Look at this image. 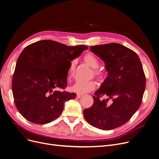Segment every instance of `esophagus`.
<instances>
[{
  "label": "esophagus",
  "mask_w": 159,
  "mask_h": 159,
  "mask_svg": "<svg viewBox=\"0 0 159 159\" xmlns=\"http://www.w3.org/2000/svg\"><path fill=\"white\" fill-rule=\"evenodd\" d=\"M82 97V95H80V94H77V97L78 98H81Z\"/></svg>",
  "instance_id": "34e87169"
}]
</instances>
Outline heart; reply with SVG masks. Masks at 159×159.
<instances>
[{
    "label": "heart",
    "mask_w": 159,
    "mask_h": 159,
    "mask_svg": "<svg viewBox=\"0 0 159 159\" xmlns=\"http://www.w3.org/2000/svg\"><path fill=\"white\" fill-rule=\"evenodd\" d=\"M84 59L91 68H92L93 69H97L98 68L99 61L97 59V58L93 54H86L84 57ZM75 64H76V61L75 60H73L71 62L68 71V78L70 79L73 77L74 75L75 70ZM93 73L95 76L97 77H102V74L99 71L95 70ZM95 83L93 80L77 81L70 87V89L73 93L82 95L93 90L95 88Z\"/></svg>",
    "instance_id": "obj_1"
}]
</instances>
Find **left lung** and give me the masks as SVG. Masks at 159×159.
Returning a JSON list of instances; mask_svg holds the SVG:
<instances>
[{
    "label": "left lung",
    "instance_id": "8db88e82",
    "mask_svg": "<svg viewBox=\"0 0 159 159\" xmlns=\"http://www.w3.org/2000/svg\"><path fill=\"white\" fill-rule=\"evenodd\" d=\"M90 51L104 62L107 76L93 96V104L83 113L92 126L113 129L126 124L142 103L146 88L143 66L135 52L118 43L91 46Z\"/></svg>",
    "mask_w": 159,
    "mask_h": 159
}]
</instances>
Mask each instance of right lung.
<instances>
[{"label":"right lung","mask_w":159,"mask_h":159,"mask_svg":"<svg viewBox=\"0 0 159 159\" xmlns=\"http://www.w3.org/2000/svg\"><path fill=\"white\" fill-rule=\"evenodd\" d=\"M88 49L84 45L68 46L44 40L23 49L16 61L12 92L15 106L25 119L44 124L62 113L65 102L75 98L76 94L56 90L67 86L68 72L58 69Z\"/></svg>","instance_id":"right-lung-1"}]
</instances>
